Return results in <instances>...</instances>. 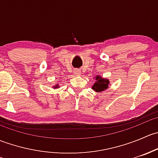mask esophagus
<instances>
[{"label": "esophagus", "instance_id": "obj_1", "mask_svg": "<svg viewBox=\"0 0 158 158\" xmlns=\"http://www.w3.org/2000/svg\"><path fill=\"white\" fill-rule=\"evenodd\" d=\"M81 74V71L79 69H75L74 70V75L75 76H79Z\"/></svg>", "mask_w": 158, "mask_h": 158}]
</instances>
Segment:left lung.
Listing matches in <instances>:
<instances>
[{"mask_svg": "<svg viewBox=\"0 0 158 158\" xmlns=\"http://www.w3.org/2000/svg\"><path fill=\"white\" fill-rule=\"evenodd\" d=\"M95 83L92 85V89L95 92H102V91L106 90L109 87V81L107 79H102L99 76H97L95 78Z\"/></svg>", "mask_w": 158, "mask_h": 158, "instance_id": "8db88e82", "label": "left lung"}]
</instances>
